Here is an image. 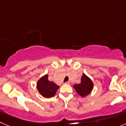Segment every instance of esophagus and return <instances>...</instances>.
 Masks as SVG:
<instances>
[{
    "label": "esophagus",
    "instance_id": "1",
    "mask_svg": "<svg viewBox=\"0 0 126 126\" xmlns=\"http://www.w3.org/2000/svg\"><path fill=\"white\" fill-rule=\"evenodd\" d=\"M65 84L70 85V82H65Z\"/></svg>",
    "mask_w": 126,
    "mask_h": 126
}]
</instances>
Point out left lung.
I'll return each mask as SVG.
<instances>
[{
    "label": "left lung",
    "instance_id": "1",
    "mask_svg": "<svg viewBox=\"0 0 126 126\" xmlns=\"http://www.w3.org/2000/svg\"><path fill=\"white\" fill-rule=\"evenodd\" d=\"M93 82L92 79L86 74H83L80 79V83L73 86L78 94L82 98H85L92 92L93 88Z\"/></svg>",
    "mask_w": 126,
    "mask_h": 126
}]
</instances>
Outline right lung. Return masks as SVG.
<instances>
[{
	"instance_id": "obj_1",
	"label": "right lung",
	"mask_w": 126,
	"mask_h": 126,
	"mask_svg": "<svg viewBox=\"0 0 126 126\" xmlns=\"http://www.w3.org/2000/svg\"><path fill=\"white\" fill-rule=\"evenodd\" d=\"M36 88L41 95L44 98H49L55 96L59 87L53 82L49 81L48 80V75L46 74L38 80Z\"/></svg>"
}]
</instances>
